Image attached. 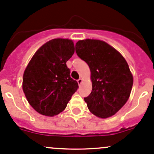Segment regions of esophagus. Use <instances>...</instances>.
Wrapping results in <instances>:
<instances>
[{
    "instance_id": "obj_1",
    "label": "esophagus",
    "mask_w": 154,
    "mask_h": 154,
    "mask_svg": "<svg viewBox=\"0 0 154 154\" xmlns=\"http://www.w3.org/2000/svg\"><path fill=\"white\" fill-rule=\"evenodd\" d=\"M78 84H79V85H80L82 83V82H83V81H82V79H78Z\"/></svg>"
}]
</instances>
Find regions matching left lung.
Returning <instances> with one entry per match:
<instances>
[{"mask_svg": "<svg viewBox=\"0 0 154 154\" xmlns=\"http://www.w3.org/2000/svg\"><path fill=\"white\" fill-rule=\"evenodd\" d=\"M75 52L91 69L92 91L85 97L88 109L101 118L116 114L130 95L133 78L124 57L106 42L79 40Z\"/></svg>", "mask_w": 154, "mask_h": 154, "instance_id": "left-lung-1", "label": "left lung"}]
</instances>
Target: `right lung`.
Listing matches in <instances>:
<instances>
[{"label":"right lung","instance_id":"obj_1","mask_svg":"<svg viewBox=\"0 0 154 154\" xmlns=\"http://www.w3.org/2000/svg\"><path fill=\"white\" fill-rule=\"evenodd\" d=\"M74 51L72 40L51 39L36 51L27 64L22 88L29 104L38 113L58 115L79 88L66 63Z\"/></svg>","mask_w":154,"mask_h":154}]
</instances>
